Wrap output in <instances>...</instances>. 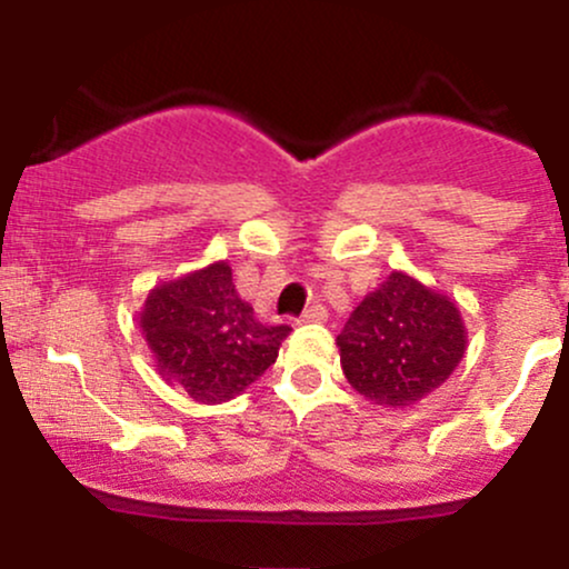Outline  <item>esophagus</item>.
Segmentation results:
<instances>
[{"label": "esophagus", "instance_id": "esophagus-1", "mask_svg": "<svg viewBox=\"0 0 569 569\" xmlns=\"http://www.w3.org/2000/svg\"><path fill=\"white\" fill-rule=\"evenodd\" d=\"M326 321V307L321 305H312L307 307L302 312V318H299V323H323Z\"/></svg>", "mask_w": 569, "mask_h": 569}]
</instances>
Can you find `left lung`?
I'll list each match as a JSON object with an SVG mask.
<instances>
[{
  "mask_svg": "<svg viewBox=\"0 0 569 569\" xmlns=\"http://www.w3.org/2000/svg\"><path fill=\"white\" fill-rule=\"evenodd\" d=\"M337 348L358 396L403 411L452 377L466 356L468 329L449 293L393 270L350 312Z\"/></svg>",
  "mask_w": 569,
  "mask_h": 569,
  "instance_id": "1",
  "label": "left lung"
}]
</instances>
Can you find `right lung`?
Segmentation results:
<instances>
[{
    "mask_svg": "<svg viewBox=\"0 0 569 569\" xmlns=\"http://www.w3.org/2000/svg\"><path fill=\"white\" fill-rule=\"evenodd\" d=\"M139 329L154 371L198 403L240 396L276 363L291 326H264L240 299L227 259L149 289Z\"/></svg>",
    "mask_w": 569,
    "mask_h": 569,
    "instance_id": "right-lung-1",
    "label": "right lung"
}]
</instances>
